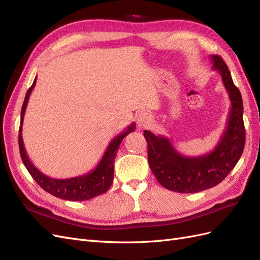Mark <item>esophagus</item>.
I'll use <instances>...</instances> for the list:
<instances>
[{
  "mask_svg": "<svg viewBox=\"0 0 260 260\" xmlns=\"http://www.w3.org/2000/svg\"><path fill=\"white\" fill-rule=\"evenodd\" d=\"M137 119V123L139 125V128H143V127H147V125L151 124L152 122V117L148 113L146 112H140L137 114L136 116Z\"/></svg>",
  "mask_w": 260,
  "mask_h": 260,
  "instance_id": "obj_1",
  "label": "esophagus"
}]
</instances>
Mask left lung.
Segmentation results:
<instances>
[{
    "instance_id": "8db88e82",
    "label": "left lung",
    "mask_w": 260,
    "mask_h": 260,
    "mask_svg": "<svg viewBox=\"0 0 260 260\" xmlns=\"http://www.w3.org/2000/svg\"><path fill=\"white\" fill-rule=\"evenodd\" d=\"M210 58L212 69L221 75L231 102L225 129L215 148L205 155L186 157L177 151L168 138L144 131L149 168L157 181L170 191L196 193L216 186L235 167L245 145L241 92L223 59L219 55H211Z\"/></svg>"
}]
</instances>
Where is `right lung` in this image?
Listing matches in <instances>:
<instances>
[{
  "label": "right lung",
  "instance_id": "1",
  "mask_svg": "<svg viewBox=\"0 0 260 260\" xmlns=\"http://www.w3.org/2000/svg\"><path fill=\"white\" fill-rule=\"evenodd\" d=\"M36 81H37V78L35 79L32 85L30 86V89L27 91L25 101H23V104L21 107L20 127H19V136H18L20 156H21L23 165H25V167L29 171V174L44 191L61 200H67V201H73V202L88 201L107 192V190L111 187L113 183L114 162H115L118 149H119V145L122 142L124 137H127L130 132L135 131L136 123L135 122L131 123L123 132H121L120 135H118L116 138L112 140V142L109 143L103 157H102V159L98 164V166L92 171L88 172V174L74 177V178H67V179H56V178L53 179L51 177L45 176L43 172L39 170L29 159L26 148L23 146V141L21 137L23 116H25L29 96L31 92H32V89L35 88Z\"/></svg>",
  "mask_w": 260,
  "mask_h": 260
}]
</instances>
